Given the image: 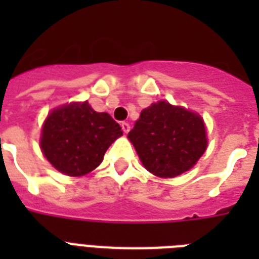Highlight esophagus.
Segmentation results:
<instances>
[{
    "instance_id": "34e87169",
    "label": "esophagus",
    "mask_w": 259,
    "mask_h": 259,
    "mask_svg": "<svg viewBox=\"0 0 259 259\" xmlns=\"http://www.w3.org/2000/svg\"><path fill=\"white\" fill-rule=\"evenodd\" d=\"M121 127H122V130L125 132V133H127V132H129V130H130V125H129V123H127V122H122Z\"/></svg>"
}]
</instances>
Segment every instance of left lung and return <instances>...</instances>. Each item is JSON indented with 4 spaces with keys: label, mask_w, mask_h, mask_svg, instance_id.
Masks as SVG:
<instances>
[{
    "label": "left lung",
    "mask_w": 259,
    "mask_h": 259,
    "mask_svg": "<svg viewBox=\"0 0 259 259\" xmlns=\"http://www.w3.org/2000/svg\"><path fill=\"white\" fill-rule=\"evenodd\" d=\"M127 138L144 166L158 177L191 169L207 148L200 115L164 101L142 110Z\"/></svg>",
    "instance_id": "obj_1"
}]
</instances>
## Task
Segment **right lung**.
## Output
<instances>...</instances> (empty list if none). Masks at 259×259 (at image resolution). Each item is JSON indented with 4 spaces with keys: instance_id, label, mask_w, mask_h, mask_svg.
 <instances>
[{
    "instance_id": "obj_1",
    "label": "right lung",
    "mask_w": 259,
    "mask_h": 259,
    "mask_svg": "<svg viewBox=\"0 0 259 259\" xmlns=\"http://www.w3.org/2000/svg\"><path fill=\"white\" fill-rule=\"evenodd\" d=\"M121 136V126L109 114L97 113L83 102L62 106L47 117L40 145L59 172L83 176L101 164L106 150Z\"/></svg>"
}]
</instances>
